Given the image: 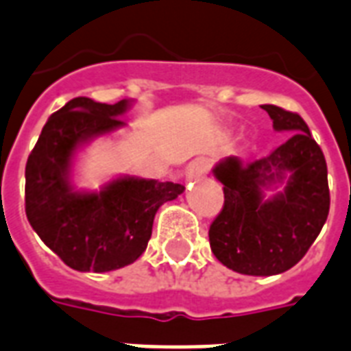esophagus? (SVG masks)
<instances>
[{
	"instance_id": "obj_1",
	"label": "esophagus",
	"mask_w": 351,
	"mask_h": 351,
	"mask_svg": "<svg viewBox=\"0 0 351 351\" xmlns=\"http://www.w3.org/2000/svg\"><path fill=\"white\" fill-rule=\"evenodd\" d=\"M208 173V162L199 158V160H193L189 167H187V178L189 180H197V178H202Z\"/></svg>"
}]
</instances>
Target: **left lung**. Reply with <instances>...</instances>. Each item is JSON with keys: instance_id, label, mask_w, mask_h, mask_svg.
Masks as SVG:
<instances>
[{"instance_id": "8db88e82", "label": "left lung", "mask_w": 351, "mask_h": 351, "mask_svg": "<svg viewBox=\"0 0 351 351\" xmlns=\"http://www.w3.org/2000/svg\"><path fill=\"white\" fill-rule=\"evenodd\" d=\"M272 127L289 132L271 154L241 164L226 158L213 169L223 184L224 204L210 226V247L232 271L274 276L298 263L317 239L330 213L328 165L307 123L296 112L261 106ZM289 176L288 186L272 199L263 189Z\"/></svg>"}]
</instances>
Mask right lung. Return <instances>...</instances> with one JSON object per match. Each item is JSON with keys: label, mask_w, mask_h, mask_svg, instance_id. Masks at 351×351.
Listing matches in <instances>:
<instances>
[{"label": "right lung", "mask_w": 351, "mask_h": 351, "mask_svg": "<svg viewBox=\"0 0 351 351\" xmlns=\"http://www.w3.org/2000/svg\"><path fill=\"white\" fill-rule=\"evenodd\" d=\"M128 108L75 97L47 119L25 165V213L40 239L80 272H108L145 252L160 206L184 191L175 182L117 178L99 193L69 184L77 147L123 127Z\"/></svg>", "instance_id": "right-lung-1"}]
</instances>
